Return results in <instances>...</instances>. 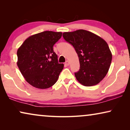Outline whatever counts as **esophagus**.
I'll return each instance as SVG.
<instances>
[{
    "label": "esophagus",
    "instance_id": "34e87169",
    "mask_svg": "<svg viewBox=\"0 0 130 130\" xmlns=\"http://www.w3.org/2000/svg\"><path fill=\"white\" fill-rule=\"evenodd\" d=\"M69 64H70V63H69V61H66L65 64L66 65V66H69Z\"/></svg>",
    "mask_w": 130,
    "mask_h": 130
}]
</instances>
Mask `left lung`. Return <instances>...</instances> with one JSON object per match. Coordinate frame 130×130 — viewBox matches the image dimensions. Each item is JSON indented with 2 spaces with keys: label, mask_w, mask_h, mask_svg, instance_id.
<instances>
[{
  "label": "left lung",
  "mask_w": 130,
  "mask_h": 130,
  "mask_svg": "<svg viewBox=\"0 0 130 130\" xmlns=\"http://www.w3.org/2000/svg\"><path fill=\"white\" fill-rule=\"evenodd\" d=\"M63 37L78 55L80 69L74 73L77 81L85 86L98 84L107 74L112 57L107 42L84 29L66 32Z\"/></svg>",
  "instance_id": "left-lung-1"
}]
</instances>
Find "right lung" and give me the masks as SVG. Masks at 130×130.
I'll return each mask as SVG.
<instances>
[{
  "label": "right lung",
  "mask_w": 130,
  "mask_h": 130,
  "mask_svg": "<svg viewBox=\"0 0 130 130\" xmlns=\"http://www.w3.org/2000/svg\"><path fill=\"white\" fill-rule=\"evenodd\" d=\"M61 36V32H42L28 37L18 49V67L31 86L44 89L57 81L64 64L58 63L53 45Z\"/></svg>",
  "instance_id": "add662e5"
}]
</instances>
